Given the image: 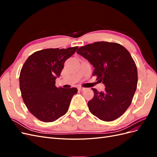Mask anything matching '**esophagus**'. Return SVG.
<instances>
[{
    "label": "esophagus",
    "mask_w": 157,
    "mask_h": 157,
    "mask_svg": "<svg viewBox=\"0 0 157 157\" xmlns=\"http://www.w3.org/2000/svg\"><path fill=\"white\" fill-rule=\"evenodd\" d=\"M78 89V90H80V91H83V90H85V88L83 87H79Z\"/></svg>",
    "instance_id": "obj_1"
}]
</instances>
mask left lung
Masks as SVG:
<instances>
[{
  "label": "left lung",
  "instance_id": "8db88e82",
  "mask_svg": "<svg viewBox=\"0 0 157 157\" xmlns=\"http://www.w3.org/2000/svg\"><path fill=\"white\" fill-rule=\"evenodd\" d=\"M77 53L93 65V76L105 86L100 92L92 88L90 112L107 122L120 117L130 105L137 84V67L129 52L118 43L102 41L80 47Z\"/></svg>",
  "mask_w": 157,
  "mask_h": 157
}]
</instances>
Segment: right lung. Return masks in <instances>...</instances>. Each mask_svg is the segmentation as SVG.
<instances>
[{
  "instance_id": "add662e5",
  "label": "right lung",
  "mask_w": 157,
  "mask_h": 157,
  "mask_svg": "<svg viewBox=\"0 0 157 157\" xmlns=\"http://www.w3.org/2000/svg\"><path fill=\"white\" fill-rule=\"evenodd\" d=\"M78 46L66 49L48 48L37 51L25 61L20 75L23 100L30 113L44 122H54L68 111L77 89L56 86L65 61Z\"/></svg>"
}]
</instances>
